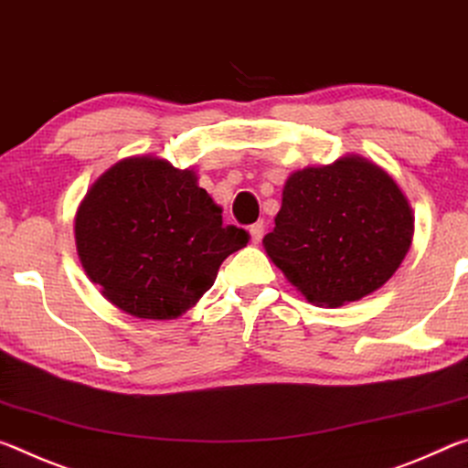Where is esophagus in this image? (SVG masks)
<instances>
[{
  "label": "esophagus",
  "mask_w": 468,
  "mask_h": 468,
  "mask_svg": "<svg viewBox=\"0 0 468 468\" xmlns=\"http://www.w3.org/2000/svg\"><path fill=\"white\" fill-rule=\"evenodd\" d=\"M249 232H250L252 244H259V242L263 240V236H265V221H257V224H252Z\"/></svg>",
  "instance_id": "obj_1"
}]
</instances>
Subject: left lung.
<instances>
[{"label":"left lung","instance_id":"8db88e82","mask_svg":"<svg viewBox=\"0 0 468 468\" xmlns=\"http://www.w3.org/2000/svg\"><path fill=\"white\" fill-rule=\"evenodd\" d=\"M415 219L389 176L358 155L290 176L265 250L313 304L375 292L407 257Z\"/></svg>","mask_w":468,"mask_h":468}]
</instances>
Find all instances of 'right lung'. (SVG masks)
<instances>
[{
    "instance_id": "1",
    "label": "right lung",
    "mask_w": 468,
    "mask_h": 468,
    "mask_svg": "<svg viewBox=\"0 0 468 468\" xmlns=\"http://www.w3.org/2000/svg\"><path fill=\"white\" fill-rule=\"evenodd\" d=\"M80 263L103 296L139 319H176L247 247L249 232L224 226L221 209L190 170L157 157L110 167L76 213Z\"/></svg>"
}]
</instances>
